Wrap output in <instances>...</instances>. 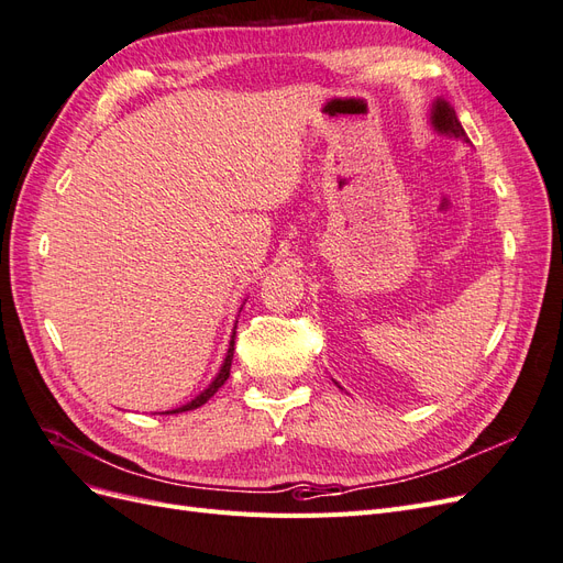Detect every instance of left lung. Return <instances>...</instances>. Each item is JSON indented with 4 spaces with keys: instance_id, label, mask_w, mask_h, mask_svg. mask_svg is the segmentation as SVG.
I'll use <instances>...</instances> for the list:
<instances>
[{
    "instance_id": "obj_1",
    "label": "left lung",
    "mask_w": 563,
    "mask_h": 563,
    "mask_svg": "<svg viewBox=\"0 0 563 563\" xmlns=\"http://www.w3.org/2000/svg\"><path fill=\"white\" fill-rule=\"evenodd\" d=\"M432 122H434V126H437L439 131H444V133H453L455 139H465V141H467L465 129L460 126L457 117H455V110H453L449 103H444V100H437V106H434V114H432Z\"/></svg>"
}]
</instances>
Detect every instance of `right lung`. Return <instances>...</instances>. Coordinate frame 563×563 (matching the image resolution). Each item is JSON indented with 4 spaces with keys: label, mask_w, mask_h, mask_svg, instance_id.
<instances>
[{
    "label": "right lung",
    "mask_w": 563,
    "mask_h": 563,
    "mask_svg": "<svg viewBox=\"0 0 563 563\" xmlns=\"http://www.w3.org/2000/svg\"><path fill=\"white\" fill-rule=\"evenodd\" d=\"M234 335H236V331H234ZM234 335H232V340H230V350H228V356H225V364L220 366V373L216 376V380L201 391V395L197 397V399H192L190 404H185V406H180V408H176V411H166V413H183V411H192V408H199L201 404H207L216 391H218V387L223 385L228 378H230V366H232V356H234Z\"/></svg>",
    "instance_id": "1"
}]
</instances>
